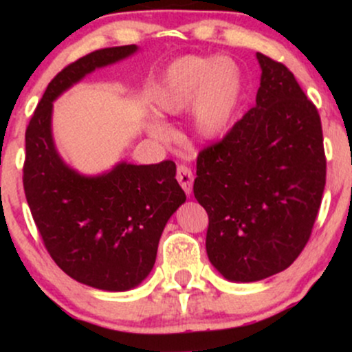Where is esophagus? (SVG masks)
<instances>
[{
  "mask_svg": "<svg viewBox=\"0 0 352 352\" xmlns=\"http://www.w3.org/2000/svg\"><path fill=\"white\" fill-rule=\"evenodd\" d=\"M177 180H179L184 192L190 195L193 188V172L190 170L187 165H180V167L177 168Z\"/></svg>",
  "mask_w": 352,
  "mask_h": 352,
  "instance_id": "esophagus-1",
  "label": "esophagus"
}]
</instances>
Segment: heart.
I'll return each mask as SVG.
<instances>
[{
	"label": "heart",
	"instance_id": "1",
	"mask_svg": "<svg viewBox=\"0 0 352 352\" xmlns=\"http://www.w3.org/2000/svg\"><path fill=\"white\" fill-rule=\"evenodd\" d=\"M245 80L240 66L228 56H182L168 64L152 89L151 107L157 117H170L188 107V127L200 140L225 135L240 111ZM147 132L164 139L159 122H148Z\"/></svg>",
	"mask_w": 352,
	"mask_h": 352
}]
</instances>
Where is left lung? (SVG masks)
Segmentation results:
<instances>
[{"mask_svg":"<svg viewBox=\"0 0 352 352\" xmlns=\"http://www.w3.org/2000/svg\"><path fill=\"white\" fill-rule=\"evenodd\" d=\"M256 104L197 159L193 193L208 213L207 254L225 280L288 268L308 243L326 184L321 119L293 72L256 52Z\"/></svg>","mask_w":352,"mask_h":352,"instance_id":"8db88e82","label":"left lung"}]
</instances>
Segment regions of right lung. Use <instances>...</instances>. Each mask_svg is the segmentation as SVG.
I'll return each instance as SVG.
<instances>
[{
  "instance_id": "add662e5",
  "label": "right lung",
  "mask_w": 352,
  "mask_h": 352,
  "mask_svg": "<svg viewBox=\"0 0 352 352\" xmlns=\"http://www.w3.org/2000/svg\"><path fill=\"white\" fill-rule=\"evenodd\" d=\"M135 44L91 52L51 80L26 129L24 193L56 265L72 280L129 292L148 276L168 218L187 197L175 164L135 165L84 175L63 160L52 137V102L87 74L135 54Z\"/></svg>"
}]
</instances>
